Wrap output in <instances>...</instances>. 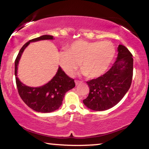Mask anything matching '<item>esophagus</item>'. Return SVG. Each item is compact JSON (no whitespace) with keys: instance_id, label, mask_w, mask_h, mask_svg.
I'll return each instance as SVG.
<instances>
[{"instance_id":"esophagus-1","label":"esophagus","mask_w":149,"mask_h":149,"mask_svg":"<svg viewBox=\"0 0 149 149\" xmlns=\"http://www.w3.org/2000/svg\"><path fill=\"white\" fill-rule=\"evenodd\" d=\"M75 85H79L80 84H82V81H79V80H75Z\"/></svg>"}]
</instances>
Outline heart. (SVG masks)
I'll return each mask as SVG.
<instances>
[{"label": "heart", "mask_w": 149, "mask_h": 149, "mask_svg": "<svg viewBox=\"0 0 149 149\" xmlns=\"http://www.w3.org/2000/svg\"><path fill=\"white\" fill-rule=\"evenodd\" d=\"M116 55V48L111 41L89 42L77 40L59 54V63L68 75H74L81 63L82 74L91 78L104 74Z\"/></svg>", "instance_id": "1"}]
</instances>
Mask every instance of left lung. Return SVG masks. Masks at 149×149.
I'll return each instance as SVG.
<instances>
[{
	"label": "left lung",
	"instance_id": "obj_1",
	"mask_svg": "<svg viewBox=\"0 0 149 149\" xmlns=\"http://www.w3.org/2000/svg\"><path fill=\"white\" fill-rule=\"evenodd\" d=\"M118 51L116 60L107 73L87 81L89 93L83 102L90 109L102 111L114 107L130 88L133 70V55L122 45L118 46Z\"/></svg>",
	"mask_w": 149,
	"mask_h": 149
}]
</instances>
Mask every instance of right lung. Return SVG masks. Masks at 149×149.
I'll use <instances>...</instances> for the list:
<instances>
[{
  "instance_id": "add662e5",
  "label": "right lung",
  "mask_w": 149,
  "mask_h": 149,
  "mask_svg": "<svg viewBox=\"0 0 149 149\" xmlns=\"http://www.w3.org/2000/svg\"><path fill=\"white\" fill-rule=\"evenodd\" d=\"M49 39H53V36L45 35L30 40L22 47L15 60V76L19 95L29 108L42 113L51 112L59 108L65 93L75 86L74 79L68 76L60 67L54 77L41 87H27L16 77L17 65L24 49L31 42Z\"/></svg>"
}]
</instances>
